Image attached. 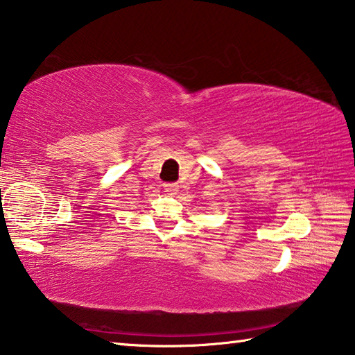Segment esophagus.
<instances>
[{
    "mask_svg": "<svg viewBox=\"0 0 355 355\" xmlns=\"http://www.w3.org/2000/svg\"><path fill=\"white\" fill-rule=\"evenodd\" d=\"M164 190L168 193L170 196H175L179 191V185L178 184H164Z\"/></svg>",
    "mask_w": 355,
    "mask_h": 355,
    "instance_id": "34e87169",
    "label": "esophagus"
}]
</instances>
